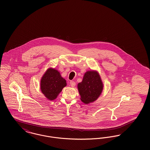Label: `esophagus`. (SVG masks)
<instances>
[{
	"mask_svg": "<svg viewBox=\"0 0 150 150\" xmlns=\"http://www.w3.org/2000/svg\"><path fill=\"white\" fill-rule=\"evenodd\" d=\"M70 86H71V87H74L75 85H76V83L74 81H70Z\"/></svg>",
	"mask_w": 150,
	"mask_h": 150,
	"instance_id": "obj_1",
	"label": "esophagus"
}]
</instances>
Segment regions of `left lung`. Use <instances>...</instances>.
Returning <instances> with one entry per match:
<instances>
[{
  "label": "left lung",
  "mask_w": 150,
  "mask_h": 150,
  "mask_svg": "<svg viewBox=\"0 0 150 150\" xmlns=\"http://www.w3.org/2000/svg\"><path fill=\"white\" fill-rule=\"evenodd\" d=\"M81 100L86 104L93 102L100 95L103 83L97 71H88L84 76L82 82L78 84Z\"/></svg>",
  "instance_id": "left-lung-1"
}]
</instances>
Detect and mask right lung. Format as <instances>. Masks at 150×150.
Returning <instances> with one entry per match:
<instances>
[{
  "label": "right lung",
  "instance_id": "right-lung-1",
  "mask_svg": "<svg viewBox=\"0 0 150 150\" xmlns=\"http://www.w3.org/2000/svg\"><path fill=\"white\" fill-rule=\"evenodd\" d=\"M65 86H66V80L61 77L58 71L52 68L47 70L41 79V91L50 100L56 99Z\"/></svg>",
  "mask_w": 150,
  "mask_h": 150
}]
</instances>
